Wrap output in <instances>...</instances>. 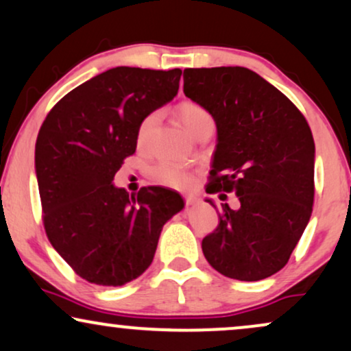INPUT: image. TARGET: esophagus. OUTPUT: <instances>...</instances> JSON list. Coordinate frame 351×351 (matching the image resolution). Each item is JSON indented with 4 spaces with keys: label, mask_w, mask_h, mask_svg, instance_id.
Instances as JSON below:
<instances>
[{
    "label": "esophagus",
    "mask_w": 351,
    "mask_h": 351,
    "mask_svg": "<svg viewBox=\"0 0 351 351\" xmlns=\"http://www.w3.org/2000/svg\"><path fill=\"white\" fill-rule=\"evenodd\" d=\"M184 202H186V205H194L195 202H197V197H195L194 194H186L184 195Z\"/></svg>",
    "instance_id": "obj_1"
}]
</instances>
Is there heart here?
I'll return each instance as SVG.
<instances>
[{
    "mask_svg": "<svg viewBox=\"0 0 351 351\" xmlns=\"http://www.w3.org/2000/svg\"><path fill=\"white\" fill-rule=\"evenodd\" d=\"M180 119L183 121L184 127L188 128V132L191 133L195 127H197L200 121L212 119V117L208 115V112L205 110L204 107L195 104V102H184V104L180 107ZM154 123H156V115H149L141 121V125H139L138 128L139 143L146 141V138L149 136V133H151ZM154 176H156L158 183L171 186V188H188L191 181H193L191 173L175 162H162L160 165L154 168Z\"/></svg>",
    "mask_w": 351,
    "mask_h": 351,
    "instance_id": "b5f03b06",
    "label": "heart"
}]
</instances>
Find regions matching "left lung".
Instances as JSON below:
<instances>
[{
    "label": "left lung",
    "mask_w": 351,
    "mask_h": 351,
    "mask_svg": "<svg viewBox=\"0 0 351 351\" xmlns=\"http://www.w3.org/2000/svg\"><path fill=\"white\" fill-rule=\"evenodd\" d=\"M184 95L217 125L207 193L234 191L219 224L202 241L212 268L260 281L284 268L310 221L315 199V141L302 112L245 67L186 69ZM223 195V194H221ZM205 202L213 205L212 199Z\"/></svg>",
    "instance_id": "obj_1"
}]
</instances>
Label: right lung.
Listing matches in <instances>:
<instances>
[{"instance_id": "right-lung-1", "label": "right lung", "mask_w": 351, "mask_h": 351, "mask_svg": "<svg viewBox=\"0 0 351 351\" xmlns=\"http://www.w3.org/2000/svg\"><path fill=\"white\" fill-rule=\"evenodd\" d=\"M181 70L115 67L82 83L41 125L35 171L46 234L78 276L123 286L151 266L162 228L184 208L176 191L130 195L112 183L138 128L178 95Z\"/></svg>"}]
</instances>
